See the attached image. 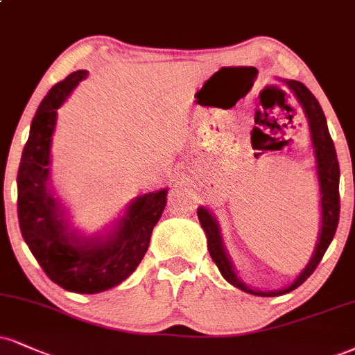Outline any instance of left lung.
I'll list each match as a JSON object with an SVG mask.
<instances>
[{
  "instance_id": "left-lung-1",
  "label": "left lung",
  "mask_w": 355,
  "mask_h": 355,
  "mask_svg": "<svg viewBox=\"0 0 355 355\" xmlns=\"http://www.w3.org/2000/svg\"><path fill=\"white\" fill-rule=\"evenodd\" d=\"M288 85L289 91L294 94L297 102L301 104L302 110H304L307 123H309L311 130V140H313V148L315 155V170H318V180H319V195H321V230H319L318 245L313 253V258L309 259L307 266L301 271V275L293 281L291 284L286 286L283 289L277 291H259V289L251 288L248 286L241 277H238L236 271H234L232 259H230L228 253H226L223 240L220 234V226L216 223L215 216L205 207L198 208V220L202 228L207 233V243L208 251H210L211 259L215 261L216 266L221 272V276L233 284L234 288L241 289V291L254 294V296H281L293 289L300 288L304 281L313 275L318 264L321 263L324 253L327 251L329 245H331L332 238H334L337 223H339V213H340V200H339V162H337L336 147L332 142L331 134H329L326 115H324L321 105L313 92L306 87L300 80H289L281 79Z\"/></svg>"
}]
</instances>
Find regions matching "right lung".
<instances>
[{"label": "right lung", "mask_w": 355, "mask_h": 355, "mask_svg": "<svg viewBox=\"0 0 355 355\" xmlns=\"http://www.w3.org/2000/svg\"><path fill=\"white\" fill-rule=\"evenodd\" d=\"M87 71H76L42 99L29 129L18 170V218L24 241L51 281L67 291L96 294L125 281L148 250L168 190L137 196L105 236L71 232L49 189L51 142L58 109Z\"/></svg>", "instance_id": "right-lung-1"}]
</instances>
